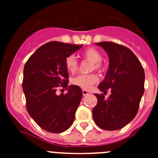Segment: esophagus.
Masks as SVG:
<instances>
[{
	"mask_svg": "<svg viewBox=\"0 0 158 158\" xmlns=\"http://www.w3.org/2000/svg\"><path fill=\"white\" fill-rule=\"evenodd\" d=\"M89 94V91H87V90H84V89H83V95H84V96H86V95H88Z\"/></svg>",
	"mask_w": 158,
	"mask_h": 158,
	"instance_id": "1",
	"label": "esophagus"
}]
</instances>
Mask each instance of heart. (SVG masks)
<instances>
[{
	"instance_id": "b5f03b06",
	"label": "heart",
	"mask_w": 158,
	"mask_h": 158,
	"mask_svg": "<svg viewBox=\"0 0 158 158\" xmlns=\"http://www.w3.org/2000/svg\"><path fill=\"white\" fill-rule=\"evenodd\" d=\"M83 56L86 60H89L93 62L91 70L95 69L97 71H102V69L103 68L101 62L102 56L98 50H97L96 48H88L83 52ZM64 65H65L67 70L71 74H74V72H76L79 68L78 60L73 55H69L65 58ZM98 78L94 74H79L71 79V83L73 85L79 87L84 90H89L91 89V87L96 83H98Z\"/></svg>"
}]
</instances>
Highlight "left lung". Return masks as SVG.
<instances>
[{"label":"left lung","instance_id":"obj_1","mask_svg":"<svg viewBox=\"0 0 158 158\" xmlns=\"http://www.w3.org/2000/svg\"><path fill=\"white\" fill-rule=\"evenodd\" d=\"M109 56V68L98 89L104 94H95L98 103L93 109V118L98 127L116 130L130 123L137 114L144 92V70L132 51L112 42L96 43ZM108 89L112 94L107 99Z\"/></svg>","mask_w":158,"mask_h":158}]
</instances>
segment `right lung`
<instances>
[{
  "mask_svg": "<svg viewBox=\"0 0 158 158\" xmlns=\"http://www.w3.org/2000/svg\"><path fill=\"white\" fill-rule=\"evenodd\" d=\"M81 48L82 45L49 42L38 48L24 64L22 87L26 108L46 131L64 132L74 122L83 92L79 87L68 86L64 60ZM58 87L67 88L68 92L57 95Z\"/></svg>",
  "mask_w": 158,
  "mask_h": 158,
  "instance_id": "obj_1",
  "label": "right lung"
}]
</instances>
